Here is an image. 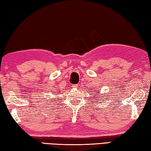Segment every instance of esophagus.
Instances as JSON below:
<instances>
[{
  "label": "esophagus",
  "mask_w": 151,
  "mask_h": 151,
  "mask_svg": "<svg viewBox=\"0 0 151 151\" xmlns=\"http://www.w3.org/2000/svg\"><path fill=\"white\" fill-rule=\"evenodd\" d=\"M77 86H78L77 85H72V87H73L74 88H77Z\"/></svg>",
  "instance_id": "34e87169"
}]
</instances>
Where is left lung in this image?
<instances>
[{
	"mask_svg": "<svg viewBox=\"0 0 151 151\" xmlns=\"http://www.w3.org/2000/svg\"><path fill=\"white\" fill-rule=\"evenodd\" d=\"M95 93H96V91H95ZM100 93V91H98V93H96V94H100V93ZM98 98H99V97H98Z\"/></svg>",
	"mask_w": 151,
	"mask_h": 151,
	"instance_id": "left-lung-1",
	"label": "left lung"
}]
</instances>
